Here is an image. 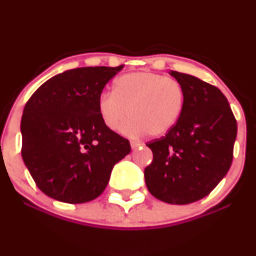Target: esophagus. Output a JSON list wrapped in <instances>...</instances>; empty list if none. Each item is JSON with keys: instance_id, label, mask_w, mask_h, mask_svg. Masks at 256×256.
<instances>
[{"instance_id": "esophagus-1", "label": "esophagus", "mask_w": 256, "mask_h": 256, "mask_svg": "<svg viewBox=\"0 0 256 256\" xmlns=\"http://www.w3.org/2000/svg\"><path fill=\"white\" fill-rule=\"evenodd\" d=\"M130 144H131V148L134 149H134H137L138 146H140V143H138V142H134V140H131V142H130Z\"/></svg>"}]
</instances>
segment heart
Segmentation results:
<instances>
[{
  "label": "heart",
  "mask_w": 256,
  "mask_h": 256,
  "mask_svg": "<svg viewBox=\"0 0 256 256\" xmlns=\"http://www.w3.org/2000/svg\"><path fill=\"white\" fill-rule=\"evenodd\" d=\"M184 100V89L177 79L154 72H132L116 79L113 92L98 96V110L110 130L118 128L130 114L126 132L160 137L178 122Z\"/></svg>",
  "instance_id": "1"
}]
</instances>
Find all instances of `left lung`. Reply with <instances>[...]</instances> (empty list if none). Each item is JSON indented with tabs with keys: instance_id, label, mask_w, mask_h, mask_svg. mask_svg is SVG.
<instances>
[{
	"instance_id": "obj_1",
	"label": "left lung",
	"mask_w": 256,
	"mask_h": 256,
	"mask_svg": "<svg viewBox=\"0 0 256 256\" xmlns=\"http://www.w3.org/2000/svg\"><path fill=\"white\" fill-rule=\"evenodd\" d=\"M184 89V108L166 136L146 146L149 192L160 201L188 204L206 198L230 170L237 122L224 94L194 76L171 71Z\"/></svg>"
}]
</instances>
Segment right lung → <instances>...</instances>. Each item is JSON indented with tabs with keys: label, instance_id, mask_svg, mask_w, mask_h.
<instances>
[{
	"label": "right lung",
	"instance_id": "add662e5",
	"mask_svg": "<svg viewBox=\"0 0 256 256\" xmlns=\"http://www.w3.org/2000/svg\"><path fill=\"white\" fill-rule=\"evenodd\" d=\"M122 66L80 67L56 74L26 102L22 156L40 190L66 204L98 198L130 142L104 125L98 98Z\"/></svg>",
	"mask_w": 256,
	"mask_h": 256
}]
</instances>
